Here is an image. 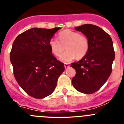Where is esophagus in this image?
<instances>
[{
  "mask_svg": "<svg viewBox=\"0 0 124 124\" xmlns=\"http://www.w3.org/2000/svg\"><path fill=\"white\" fill-rule=\"evenodd\" d=\"M70 66V64H69V63H64V68H65L66 69L68 68Z\"/></svg>",
  "mask_w": 124,
  "mask_h": 124,
  "instance_id": "esophagus-1",
  "label": "esophagus"
}]
</instances>
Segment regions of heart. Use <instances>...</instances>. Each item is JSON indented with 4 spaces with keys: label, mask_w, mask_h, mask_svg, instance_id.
<instances>
[{
    "label": "heart",
    "mask_w": 124,
    "mask_h": 124,
    "mask_svg": "<svg viewBox=\"0 0 124 124\" xmlns=\"http://www.w3.org/2000/svg\"><path fill=\"white\" fill-rule=\"evenodd\" d=\"M58 39H51L48 45L52 53L56 57L63 54L66 47L67 51L61 57V60L64 62H70L76 58L80 60L87 55L89 50L88 38L78 32L66 29L58 34Z\"/></svg>",
    "instance_id": "b5f03b06"
}]
</instances>
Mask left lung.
Here are the masks:
<instances>
[{"label":"left lung","instance_id":"obj_1","mask_svg":"<svg viewBox=\"0 0 124 124\" xmlns=\"http://www.w3.org/2000/svg\"><path fill=\"white\" fill-rule=\"evenodd\" d=\"M75 29L87 36L90 48L85 57L71 64L76 71L72 85L83 93H93L104 84L112 72L115 58L113 43L109 35L95 25L85 24Z\"/></svg>","mask_w":124,"mask_h":124}]
</instances>
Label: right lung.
<instances>
[{"label": "right lung", "instance_id": "add662e5", "mask_svg": "<svg viewBox=\"0 0 124 124\" xmlns=\"http://www.w3.org/2000/svg\"><path fill=\"white\" fill-rule=\"evenodd\" d=\"M60 28H31L17 36L10 52L13 74L32 97L42 99L53 92L64 66L52 54L48 42Z\"/></svg>", "mask_w": 124, "mask_h": 124}]
</instances>
